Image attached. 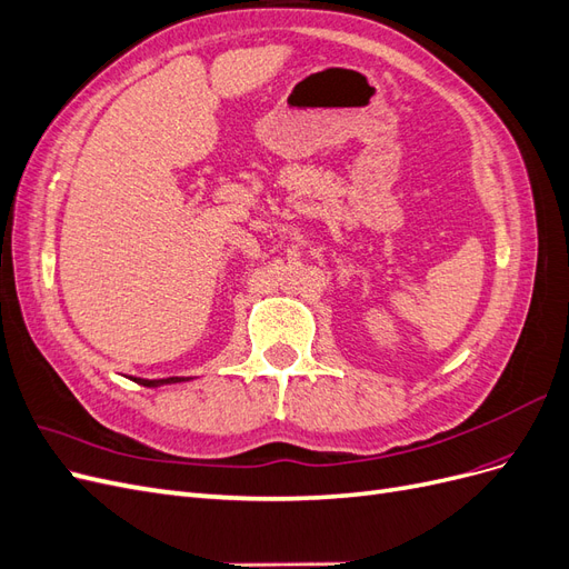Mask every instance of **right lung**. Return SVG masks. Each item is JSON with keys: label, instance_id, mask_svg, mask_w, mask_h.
Here are the masks:
<instances>
[{"label": "right lung", "instance_id": "obj_1", "mask_svg": "<svg viewBox=\"0 0 569 569\" xmlns=\"http://www.w3.org/2000/svg\"><path fill=\"white\" fill-rule=\"evenodd\" d=\"M184 377H166V380H140V377H134L137 385H144V387H159V385H170V382H182Z\"/></svg>", "mask_w": 569, "mask_h": 569}]
</instances>
